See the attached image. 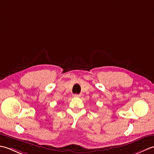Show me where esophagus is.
<instances>
[{"instance_id":"obj_1","label":"esophagus","mask_w":154,"mask_h":154,"mask_svg":"<svg viewBox=\"0 0 154 154\" xmlns=\"http://www.w3.org/2000/svg\"><path fill=\"white\" fill-rule=\"evenodd\" d=\"M73 96L74 97H81V94H74Z\"/></svg>"}]
</instances>
